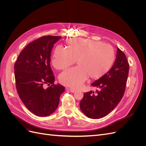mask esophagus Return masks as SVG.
Segmentation results:
<instances>
[{
	"label": "esophagus",
	"mask_w": 146,
	"mask_h": 146,
	"mask_svg": "<svg viewBox=\"0 0 146 146\" xmlns=\"http://www.w3.org/2000/svg\"><path fill=\"white\" fill-rule=\"evenodd\" d=\"M67 90H69L70 92H72V93H74V92H75L76 91V90H74V89H71V88H67Z\"/></svg>",
	"instance_id": "34e87169"
}]
</instances>
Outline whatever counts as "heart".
Masks as SVG:
<instances>
[{"label":"heart","mask_w":146,"mask_h":146,"mask_svg":"<svg viewBox=\"0 0 146 146\" xmlns=\"http://www.w3.org/2000/svg\"><path fill=\"white\" fill-rule=\"evenodd\" d=\"M67 48L56 47L52 63L56 69H64L76 61L78 66L61 73L63 85L77 88L90 78L102 77L111 68L115 60V50L108 44L87 38H72L66 41Z\"/></svg>","instance_id":"b5f03b06"}]
</instances>
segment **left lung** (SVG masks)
Wrapping results in <instances>:
<instances>
[{"label": "left lung", "instance_id": "8db88e82", "mask_svg": "<svg viewBox=\"0 0 146 146\" xmlns=\"http://www.w3.org/2000/svg\"><path fill=\"white\" fill-rule=\"evenodd\" d=\"M129 70L125 55L117 48L111 68L91 83V86L98 88L96 92H86L80 101V108L85 116L94 119L102 118L116 108L124 94Z\"/></svg>", "mask_w": 146, "mask_h": 146}]
</instances>
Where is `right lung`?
<instances>
[{
	"mask_svg": "<svg viewBox=\"0 0 146 146\" xmlns=\"http://www.w3.org/2000/svg\"><path fill=\"white\" fill-rule=\"evenodd\" d=\"M61 38L44 36L29 43L15 64L17 93L26 108L38 116L46 117L55 112L65 90L63 86L54 83L50 64L53 46ZM46 84L50 86L46 88Z\"/></svg>",
	"mask_w": 146,
	"mask_h": 146,
	"instance_id": "obj_1",
	"label": "right lung"
}]
</instances>
